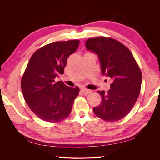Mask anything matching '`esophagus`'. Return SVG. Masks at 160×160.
Masks as SVG:
<instances>
[{"mask_svg":"<svg viewBox=\"0 0 160 160\" xmlns=\"http://www.w3.org/2000/svg\"><path fill=\"white\" fill-rule=\"evenodd\" d=\"M82 92L84 93V94H89V93H90L91 92H92L91 90H89V89H87L86 88H82Z\"/></svg>","mask_w":160,"mask_h":160,"instance_id":"esophagus-1","label":"esophagus"}]
</instances>
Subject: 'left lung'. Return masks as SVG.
<instances>
[{
	"label": "left lung",
	"mask_w": 160,
	"mask_h": 160,
	"mask_svg": "<svg viewBox=\"0 0 160 160\" xmlns=\"http://www.w3.org/2000/svg\"><path fill=\"white\" fill-rule=\"evenodd\" d=\"M86 48L97 54L102 75L111 78V89L98 91L102 100L94 107L96 116L106 122L119 121L132 110L141 92L142 74L132 54L111 38H89Z\"/></svg>",
	"instance_id": "8db88e82"
}]
</instances>
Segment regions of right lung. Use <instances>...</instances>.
<instances>
[{
  "instance_id": "obj_1",
  "label": "right lung",
  "mask_w": 160,
  "mask_h": 160,
  "mask_svg": "<svg viewBox=\"0 0 160 160\" xmlns=\"http://www.w3.org/2000/svg\"><path fill=\"white\" fill-rule=\"evenodd\" d=\"M78 44V40L57 41L38 49L30 59L21 88L28 106L43 121H62L71 113L79 88L68 87L55 78L64 73L68 58Z\"/></svg>"
}]
</instances>
